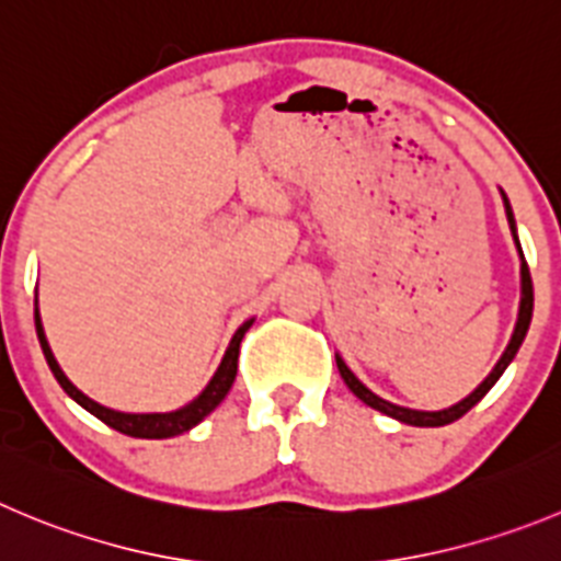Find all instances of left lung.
<instances>
[{"instance_id":"1","label":"left lung","mask_w":561,"mask_h":561,"mask_svg":"<svg viewBox=\"0 0 561 561\" xmlns=\"http://www.w3.org/2000/svg\"><path fill=\"white\" fill-rule=\"evenodd\" d=\"M501 198H504V207H506V221H510V229H512V238H515V245H517V254H520V310H517V323H515V332H512L510 337V345L504 348V354H501V359L495 363V368L486 374V379L481 381L479 387H476L470 396H465L462 401H457L454 407H446V410H437V412H423V410H410V407H399L392 404V401L381 399V396H376L374 390H368V387L363 385V381L354 376V370L348 368V365L343 363V357L340 354H334V359H337V370L340 376H343V381L348 385V390L357 396L363 404H368L370 410H379L381 415L387 417H396V421L401 423H410V426H446V423H454L459 421V417L465 415L468 410H473L476 404H479L481 399H484L486 392H490V387L495 385V381L501 379V374H504L506 368H510V363L515 359L517 348L523 345V340H526V332H528V323H531V312H534V287H531V274H528V265H526V256H523L520 251V240H517V227H515V213H512L510 207V198H506V193L501 191Z\"/></svg>"}]
</instances>
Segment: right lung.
Instances as JSON below:
<instances>
[{"instance_id":"obj_1","label":"right lung","mask_w":561,"mask_h":561,"mask_svg":"<svg viewBox=\"0 0 561 561\" xmlns=\"http://www.w3.org/2000/svg\"><path fill=\"white\" fill-rule=\"evenodd\" d=\"M251 323H254V318H249L245 323H240L238 332H234L232 340H229L227 354H224L218 370L213 374V379L207 381V387L198 392L191 404L180 407V410H174V412H118V410H110V407H102L99 401L88 399L85 392L77 390V387L68 381V376L62 374V368L57 365L55 354H51V348H49V340H46V334H44V323H41L38 298H35V332H38L41 348H44V357H46V363H49V370L55 374L57 385H60L62 390H66L68 396H71V399L82 407V410H88L91 415H96L99 421L107 423L110 428H115V432H122V434H129V437H144V439H165V437H176V434H182V432H191L193 426H198V423H202L209 412L216 410V407L227 399L229 387H232L234 376H238L240 340H243V334L249 332Z\"/></svg>"}]
</instances>
